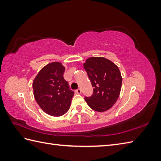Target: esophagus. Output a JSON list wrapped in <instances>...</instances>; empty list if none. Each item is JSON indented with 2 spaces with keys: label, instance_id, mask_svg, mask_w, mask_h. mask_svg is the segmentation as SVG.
Masks as SVG:
<instances>
[{
  "label": "esophagus",
  "instance_id": "1",
  "mask_svg": "<svg viewBox=\"0 0 161 161\" xmlns=\"http://www.w3.org/2000/svg\"><path fill=\"white\" fill-rule=\"evenodd\" d=\"M75 92H76V93H78V94H80L81 93V89H80V88H77V89L76 90V91H75Z\"/></svg>",
  "mask_w": 161,
  "mask_h": 161
}]
</instances>
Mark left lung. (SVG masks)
<instances>
[{"label": "left lung", "instance_id": "1", "mask_svg": "<svg viewBox=\"0 0 161 161\" xmlns=\"http://www.w3.org/2000/svg\"><path fill=\"white\" fill-rule=\"evenodd\" d=\"M84 68L94 88L93 95L84 98L86 103L97 112L110 109L121 91L122 78L118 67L104 57H90Z\"/></svg>", "mask_w": 161, "mask_h": 161}]
</instances>
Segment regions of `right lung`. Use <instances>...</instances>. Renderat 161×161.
I'll return each mask as SVG.
<instances>
[{
    "instance_id": "obj_1",
    "label": "right lung",
    "mask_w": 161,
    "mask_h": 161,
    "mask_svg": "<svg viewBox=\"0 0 161 161\" xmlns=\"http://www.w3.org/2000/svg\"><path fill=\"white\" fill-rule=\"evenodd\" d=\"M64 71L60 62L50 63L39 72L32 83L37 104L50 115H63L70 107L74 91L64 80Z\"/></svg>"
}]
</instances>
